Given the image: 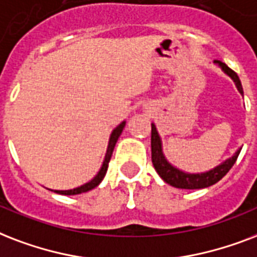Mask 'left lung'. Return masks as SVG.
<instances>
[{
    "instance_id": "left-lung-1",
    "label": "left lung",
    "mask_w": 257,
    "mask_h": 257,
    "mask_svg": "<svg viewBox=\"0 0 257 257\" xmlns=\"http://www.w3.org/2000/svg\"><path fill=\"white\" fill-rule=\"evenodd\" d=\"M214 63L220 65L222 71L234 81L238 92L242 95L244 93L242 92V85L240 79H238L237 73L232 71L225 63H221L218 60H214ZM238 154H240V150L236 151V154L233 157H230L229 160H226L225 162H222L221 165H218L217 168L212 169L209 172L201 173V174H189V173H185L182 170H178L166 161V158L164 157V153H162V146H161V138L158 135V131H157L154 124H151V161H153V165H154V168H156L157 173L160 174L161 178L166 184L172 185L174 188L202 189L208 188L210 185H214L221 180L226 173L229 172L230 168L233 166L236 160H237Z\"/></svg>"
}]
</instances>
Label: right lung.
Here are the masks:
<instances>
[{
    "label": "right lung",
    "instance_id": "obj_1",
    "mask_svg": "<svg viewBox=\"0 0 257 257\" xmlns=\"http://www.w3.org/2000/svg\"><path fill=\"white\" fill-rule=\"evenodd\" d=\"M124 124H126V122H122L114 131H112V134H111L110 137V142H108V147H107L106 157H104V162L101 165V169L99 170V173L93 177L92 180L83 185V186H79V188L76 189H71V190H55V192L59 193V194H65V196H73V194H80V193L88 192L91 189L96 188L97 185L101 182V180L104 178V176H106L107 169H108V162H110L111 156H112V151H114V147L115 145H116V141H118V138L120 137V134H122Z\"/></svg>",
    "mask_w": 257,
    "mask_h": 257
}]
</instances>
